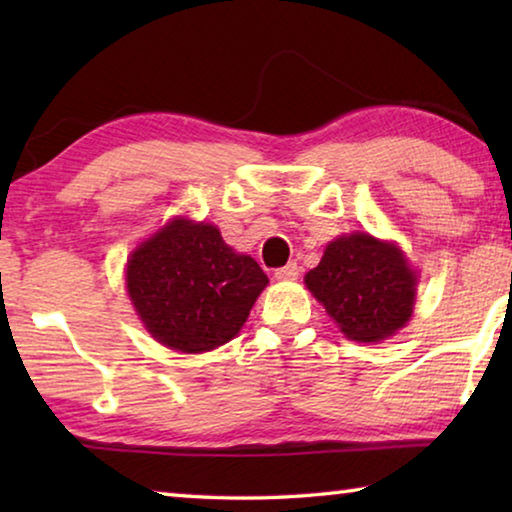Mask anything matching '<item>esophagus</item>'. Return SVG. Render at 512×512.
<instances>
[{
  "instance_id": "esophagus-1",
  "label": "esophagus",
  "mask_w": 512,
  "mask_h": 512,
  "mask_svg": "<svg viewBox=\"0 0 512 512\" xmlns=\"http://www.w3.org/2000/svg\"><path fill=\"white\" fill-rule=\"evenodd\" d=\"M298 273H300V266H298L296 262H289L284 268H277V271H275V280H280V282H282V280H284V282H287V280H296Z\"/></svg>"
}]
</instances>
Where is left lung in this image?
Segmentation results:
<instances>
[{"label":"left lung","mask_w":512,"mask_h":512,"mask_svg":"<svg viewBox=\"0 0 512 512\" xmlns=\"http://www.w3.org/2000/svg\"><path fill=\"white\" fill-rule=\"evenodd\" d=\"M305 284L345 339L379 343L411 320L418 277L393 241L352 232L329 241Z\"/></svg>","instance_id":"8db88e82"}]
</instances>
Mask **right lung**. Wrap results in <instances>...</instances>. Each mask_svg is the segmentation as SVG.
<instances>
[{
  "mask_svg": "<svg viewBox=\"0 0 512 512\" xmlns=\"http://www.w3.org/2000/svg\"><path fill=\"white\" fill-rule=\"evenodd\" d=\"M268 277L253 257L225 244L212 223L176 216L137 246L126 289L155 341L201 354L239 334Z\"/></svg>",
  "mask_w": 512,
  "mask_h": 512,
  "instance_id": "right-lung-1",
  "label": "right lung"
}]
</instances>
